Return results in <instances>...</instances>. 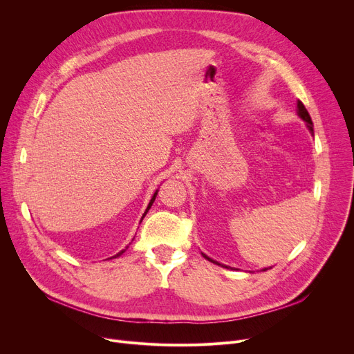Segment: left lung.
<instances>
[{"mask_svg": "<svg viewBox=\"0 0 354 354\" xmlns=\"http://www.w3.org/2000/svg\"><path fill=\"white\" fill-rule=\"evenodd\" d=\"M297 115H299V118L301 119V120H304L306 122V124H307V127H308V130H310V133L311 135H314V130H313V122H311V118H310V115H308V111H307V109L304 107V104L299 100L297 102ZM202 255L205 257L208 261H211V263H214V264H218V266H222V267H225V268H228L227 266H224V264H219L218 261H215V259H212V258H209L208 255H205L202 252ZM231 268V267H230ZM231 270H236V268H231ZM266 270H268V268H264L263 271H266Z\"/></svg>", "mask_w": 354, "mask_h": 354, "instance_id": "8db88e82", "label": "left lung"}]
</instances>
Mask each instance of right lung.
I'll use <instances>...</instances> for the list:
<instances>
[{
  "label": "right lung",
  "instance_id": "1",
  "mask_svg": "<svg viewBox=\"0 0 354 354\" xmlns=\"http://www.w3.org/2000/svg\"><path fill=\"white\" fill-rule=\"evenodd\" d=\"M156 195H158V191H156V192H155V194H153V196H152V199H151V202H149V205H147V208H146V211H145V214H143V216H142V219H143V218H145V215H146V214H147V211H149V209H151V207H152V205H153V202H155V199H156ZM142 219H140V222H142ZM127 248H129V247H126V248H124V250H122V251H120V252H118V254H116V255H113V257H110V259H111V258H118V257H120V255H122V254H123V252H124V251H126V250H127Z\"/></svg>",
  "mask_w": 354,
  "mask_h": 354
}]
</instances>
